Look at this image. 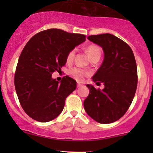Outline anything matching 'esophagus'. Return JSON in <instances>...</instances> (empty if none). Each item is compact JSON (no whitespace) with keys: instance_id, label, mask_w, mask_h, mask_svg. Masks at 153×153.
Here are the masks:
<instances>
[{"instance_id":"34e87169","label":"esophagus","mask_w":153,"mask_h":153,"mask_svg":"<svg viewBox=\"0 0 153 153\" xmlns=\"http://www.w3.org/2000/svg\"><path fill=\"white\" fill-rule=\"evenodd\" d=\"M81 86H82V84L79 83V82H78V83H77V88H80V87H81Z\"/></svg>"}]
</instances>
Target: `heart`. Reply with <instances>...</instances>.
I'll return each instance as SVG.
<instances>
[{"instance_id":"heart-1","label":"heart","mask_w":153,"mask_h":153,"mask_svg":"<svg viewBox=\"0 0 153 153\" xmlns=\"http://www.w3.org/2000/svg\"><path fill=\"white\" fill-rule=\"evenodd\" d=\"M85 50H86V52L88 54L89 58L91 59H94L95 57H99L100 58V57H101V47L98 46V45H90L86 47ZM75 50H72L68 52L66 57L67 62L70 63L73 60L75 57ZM69 73L72 77H73L75 79H76L77 80H79V81H82V80L85 78V77H86L87 75H88V72L84 71L83 70L78 68H72V69L70 70Z\"/></svg>"}]
</instances>
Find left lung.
<instances>
[{
	"label": "left lung",
	"instance_id": "obj_1",
	"mask_svg": "<svg viewBox=\"0 0 153 153\" xmlns=\"http://www.w3.org/2000/svg\"><path fill=\"white\" fill-rule=\"evenodd\" d=\"M88 39L101 46L104 59L93 81L103 83V90L87 85L90 90L84 101L85 111L101 124L119 120L134 99L137 85V69L134 54L125 42L111 34L91 35Z\"/></svg>",
	"mask_w": 153,
	"mask_h": 153
}]
</instances>
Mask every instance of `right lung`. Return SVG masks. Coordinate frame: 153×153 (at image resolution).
<instances>
[{"instance_id":"1","label":"right lung","mask_w":153,"mask_h":153,"mask_svg":"<svg viewBox=\"0 0 153 153\" xmlns=\"http://www.w3.org/2000/svg\"><path fill=\"white\" fill-rule=\"evenodd\" d=\"M84 41L83 34L50 29L26 43L16 69L14 85L21 106L31 118L47 122L62 112L66 98L76 88V81L66 75L59 82L52 74L61 71L68 52Z\"/></svg>"}]
</instances>
